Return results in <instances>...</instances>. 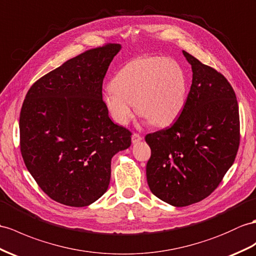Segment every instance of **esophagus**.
<instances>
[{"label":"esophagus","instance_id":"1","mask_svg":"<svg viewBox=\"0 0 256 256\" xmlns=\"http://www.w3.org/2000/svg\"><path fill=\"white\" fill-rule=\"evenodd\" d=\"M142 139H143L142 136H141L140 134H134L132 136V143L139 142V141H141Z\"/></svg>","mask_w":256,"mask_h":256}]
</instances>
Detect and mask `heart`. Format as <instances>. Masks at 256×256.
<instances>
[{"label": "heart", "instance_id": "b5f03b06", "mask_svg": "<svg viewBox=\"0 0 256 256\" xmlns=\"http://www.w3.org/2000/svg\"><path fill=\"white\" fill-rule=\"evenodd\" d=\"M186 98V77L182 67L162 56L129 62L117 72L103 94L110 116L120 126L134 120L136 108L155 126H168L182 114Z\"/></svg>", "mask_w": 256, "mask_h": 256}]
</instances>
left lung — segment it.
Returning a JSON list of instances; mask_svg holds the SVG:
<instances>
[{"label": "left lung", "instance_id": "8db88e82", "mask_svg": "<svg viewBox=\"0 0 256 256\" xmlns=\"http://www.w3.org/2000/svg\"><path fill=\"white\" fill-rule=\"evenodd\" d=\"M192 68L184 108L172 127L148 134L146 180L154 196L172 206L208 196L234 164L240 143L239 106L222 74L182 51Z\"/></svg>", "mask_w": 256, "mask_h": 256}]
</instances>
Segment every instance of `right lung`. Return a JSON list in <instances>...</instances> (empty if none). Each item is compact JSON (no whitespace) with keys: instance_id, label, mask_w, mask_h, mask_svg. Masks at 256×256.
<instances>
[{"instance_id":"right-lung-1","label":"right lung","mask_w":256,"mask_h":256,"mask_svg":"<svg viewBox=\"0 0 256 256\" xmlns=\"http://www.w3.org/2000/svg\"><path fill=\"white\" fill-rule=\"evenodd\" d=\"M120 44L86 51L40 78L29 89L20 118V151L43 192L82 208L106 192L110 160L132 144V132L114 124L102 84Z\"/></svg>"}]
</instances>
